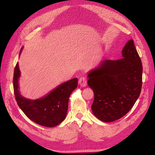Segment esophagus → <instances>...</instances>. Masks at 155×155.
<instances>
[{
    "label": "esophagus",
    "mask_w": 155,
    "mask_h": 155,
    "mask_svg": "<svg viewBox=\"0 0 155 155\" xmlns=\"http://www.w3.org/2000/svg\"><path fill=\"white\" fill-rule=\"evenodd\" d=\"M87 81L85 77H81L79 78L78 84L82 87H85L87 85Z\"/></svg>",
    "instance_id": "34e87169"
}]
</instances>
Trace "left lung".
I'll use <instances>...</instances> for the list:
<instances>
[{
	"label": "left lung",
	"mask_w": 155,
	"mask_h": 155,
	"mask_svg": "<svg viewBox=\"0 0 155 155\" xmlns=\"http://www.w3.org/2000/svg\"><path fill=\"white\" fill-rule=\"evenodd\" d=\"M122 55L117 60L103 61L88 74L87 84L94 94L92 110L105 123L125 116L141 91L143 66L133 39L126 44Z\"/></svg>",
	"instance_id": "1"
}]
</instances>
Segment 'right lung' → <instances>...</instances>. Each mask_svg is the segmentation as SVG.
<instances>
[{
  "label": "right lung",
  "mask_w": 155,
  "mask_h": 155,
  "mask_svg": "<svg viewBox=\"0 0 155 155\" xmlns=\"http://www.w3.org/2000/svg\"><path fill=\"white\" fill-rule=\"evenodd\" d=\"M20 75L17 63L14 71V92L16 102L26 116L35 123L45 127H54L60 124L66 117L70 94L77 87V78L60 85L43 98L31 101L24 98L19 93Z\"/></svg>",
  "instance_id": "obj_1"
}]
</instances>
